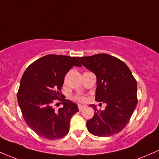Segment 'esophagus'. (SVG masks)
Returning <instances> with one entry per match:
<instances>
[{
	"instance_id": "obj_1",
	"label": "esophagus",
	"mask_w": 159,
	"mask_h": 159,
	"mask_svg": "<svg viewBox=\"0 0 159 159\" xmlns=\"http://www.w3.org/2000/svg\"><path fill=\"white\" fill-rule=\"evenodd\" d=\"M84 108V106H82V105H78V109H79L80 111L82 110Z\"/></svg>"
}]
</instances>
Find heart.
I'll return each instance as SVG.
<instances>
[{"mask_svg": "<svg viewBox=\"0 0 159 159\" xmlns=\"http://www.w3.org/2000/svg\"><path fill=\"white\" fill-rule=\"evenodd\" d=\"M72 99L74 100L78 101V102H84L85 101V97H83V96H80V95H75L72 97Z\"/></svg>", "mask_w": 159, "mask_h": 159, "instance_id": "b5f03b06", "label": "heart"}]
</instances>
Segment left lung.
Returning <instances> with one entry per match:
<instances>
[{
  "label": "left lung",
  "mask_w": 159,
  "mask_h": 159,
  "mask_svg": "<svg viewBox=\"0 0 159 159\" xmlns=\"http://www.w3.org/2000/svg\"><path fill=\"white\" fill-rule=\"evenodd\" d=\"M84 66L97 76L95 100L106 104L105 110H97L87 121L93 135L109 137L126 127L137 104V81L128 66L119 59L106 53L79 57Z\"/></svg>",
  "instance_id": "left-lung-1"
}]
</instances>
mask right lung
I'll return each mask as SVG.
<instances>
[{"label":"right lung","instance_id":"add662e5","mask_svg":"<svg viewBox=\"0 0 159 159\" xmlns=\"http://www.w3.org/2000/svg\"><path fill=\"white\" fill-rule=\"evenodd\" d=\"M79 57L46 55L26 69L20 81L17 99L24 120L33 131L48 139H57L69 133L70 119L78 106L61 93L66 75L73 66L81 67ZM55 99L64 107L56 112Z\"/></svg>","mask_w":159,"mask_h":159}]
</instances>
